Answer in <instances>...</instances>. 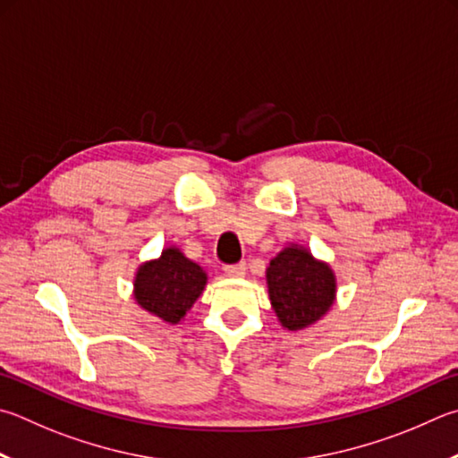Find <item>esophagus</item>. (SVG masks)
<instances>
[{
    "mask_svg": "<svg viewBox=\"0 0 458 458\" xmlns=\"http://www.w3.org/2000/svg\"><path fill=\"white\" fill-rule=\"evenodd\" d=\"M224 272H226V276H230V278H242L246 274V264L240 262V264L224 266Z\"/></svg>",
    "mask_w": 458,
    "mask_h": 458,
    "instance_id": "esophagus-1",
    "label": "esophagus"
}]
</instances>
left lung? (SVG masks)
<instances>
[{"instance_id": "1", "label": "left lung", "mask_w": 458, "mask_h": 458, "mask_svg": "<svg viewBox=\"0 0 458 458\" xmlns=\"http://www.w3.org/2000/svg\"><path fill=\"white\" fill-rule=\"evenodd\" d=\"M266 284L278 322L293 332L312 327L336 301V276L330 264L298 244L284 246L272 258Z\"/></svg>"}]
</instances>
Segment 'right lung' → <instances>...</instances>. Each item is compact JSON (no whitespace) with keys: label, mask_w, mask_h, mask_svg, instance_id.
I'll return each mask as SVG.
<instances>
[{"label":"right lung","mask_w":458,"mask_h":458,"mask_svg":"<svg viewBox=\"0 0 458 458\" xmlns=\"http://www.w3.org/2000/svg\"><path fill=\"white\" fill-rule=\"evenodd\" d=\"M208 274L176 246L164 248L160 258L138 266L134 298L140 309L168 324H180L200 298Z\"/></svg>","instance_id":"1"}]
</instances>
